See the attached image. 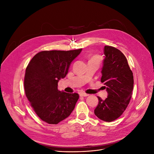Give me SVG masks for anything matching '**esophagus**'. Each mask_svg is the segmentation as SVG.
<instances>
[{"label":"esophagus","mask_w":154,"mask_h":154,"mask_svg":"<svg viewBox=\"0 0 154 154\" xmlns=\"http://www.w3.org/2000/svg\"><path fill=\"white\" fill-rule=\"evenodd\" d=\"M80 95L81 96H88V94H86V93H85V92H80Z\"/></svg>","instance_id":"esophagus-1"}]
</instances>
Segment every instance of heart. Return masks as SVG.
Segmentation results:
<instances>
[{
	"label": "heart",
	"mask_w": 154,
	"mask_h": 154,
	"mask_svg": "<svg viewBox=\"0 0 154 154\" xmlns=\"http://www.w3.org/2000/svg\"><path fill=\"white\" fill-rule=\"evenodd\" d=\"M92 59H96V60H99V58H98V57H93Z\"/></svg>",
	"instance_id": "b5f03b06"
}]
</instances>
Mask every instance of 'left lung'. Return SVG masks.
Returning <instances> with one entry per match:
<instances>
[{
  "label": "left lung",
  "mask_w": 154,
  "mask_h": 154,
  "mask_svg": "<svg viewBox=\"0 0 154 154\" xmlns=\"http://www.w3.org/2000/svg\"><path fill=\"white\" fill-rule=\"evenodd\" d=\"M101 82L108 93L105 100L98 98L94 114L101 120L111 122L122 116L131 98L134 88L133 73L123 53L105 45Z\"/></svg>",
  "instance_id": "8db88e82"
}]
</instances>
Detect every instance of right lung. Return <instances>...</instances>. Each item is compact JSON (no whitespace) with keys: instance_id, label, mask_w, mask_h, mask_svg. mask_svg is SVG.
Wrapping results in <instances>:
<instances>
[{"instance_id":"obj_1","label":"right lung","mask_w":154,"mask_h":154,"mask_svg":"<svg viewBox=\"0 0 154 154\" xmlns=\"http://www.w3.org/2000/svg\"><path fill=\"white\" fill-rule=\"evenodd\" d=\"M82 51H41L27 66L24 78L26 95L44 122L58 124L69 117L75 107L78 94L58 91V83L66 76L70 65Z\"/></svg>"}]
</instances>
